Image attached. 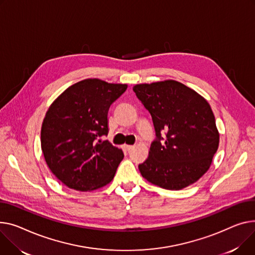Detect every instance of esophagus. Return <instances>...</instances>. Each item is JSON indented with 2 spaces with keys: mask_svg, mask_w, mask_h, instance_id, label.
Listing matches in <instances>:
<instances>
[{
  "mask_svg": "<svg viewBox=\"0 0 255 255\" xmlns=\"http://www.w3.org/2000/svg\"><path fill=\"white\" fill-rule=\"evenodd\" d=\"M123 147H124L126 150H130L133 146H132V145H128V144H124V145H123Z\"/></svg>",
  "mask_w": 255,
  "mask_h": 255,
  "instance_id": "esophagus-1",
  "label": "esophagus"
}]
</instances>
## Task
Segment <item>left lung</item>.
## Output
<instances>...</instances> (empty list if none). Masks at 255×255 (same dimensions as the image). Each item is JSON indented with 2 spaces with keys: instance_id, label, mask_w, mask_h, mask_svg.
I'll return each instance as SVG.
<instances>
[{
  "instance_id": "8db88e82",
  "label": "left lung",
  "mask_w": 255,
  "mask_h": 255,
  "mask_svg": "<svg viewBox=\"0 0 255 255\" xmlns=\"http://www.w3.org/2000/svg\"><path fill=\"white\" fill-rule=\"evenodd\" d=\"M133 91L151 115L157 135L138 165L142 177L171 191L195 183L208 171L219 144L208 101L175 80L136 84Z\"/></svg>"
}]
</instances>
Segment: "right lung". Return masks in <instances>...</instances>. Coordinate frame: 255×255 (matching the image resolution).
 <instances>
[{
	"mask_svg": "<svg viewBox=\"0 0 255 255\" xmlns=\"http://www.w3.org/2000/svg\"><path fill=\"white\" fill-rule=\"evenodd\" d=\"M127 84L85 79L65 89L49 107L41 129L47 166L67 188L90 192L110 183L124 158L108 135L111 105Z\"/></svg>",
	"mask_w": 255,
	"mask_h": 255,
	"instance_id": "right-lung-1",
	"label": "right lung"
}]
</instances>
